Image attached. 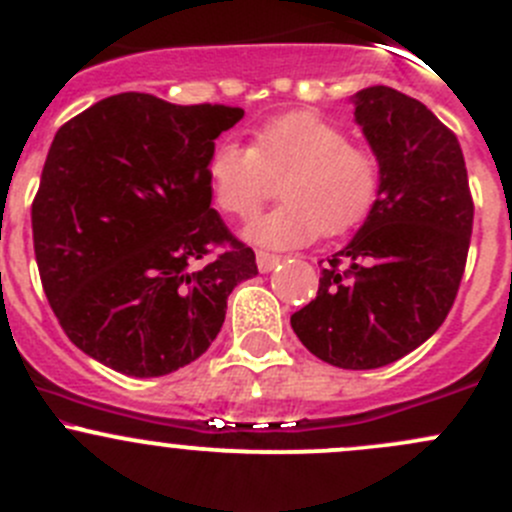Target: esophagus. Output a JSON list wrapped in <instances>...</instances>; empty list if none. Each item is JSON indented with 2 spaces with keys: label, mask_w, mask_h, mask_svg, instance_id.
Wrapping results in <instances>:
<instances>
[{
  "label": "esophagus",
  "mask_w": 512,
  "mask_h": 512,
  "mask_svg": "<svg viewBox=\"0 0 512 512\" xmlns=\"http://www.w3.org/2000/svg\"><path fill=\"white\" fill-rule=\"evenodd\" d=\"M280 255H270V252H257V270L260 272H272L277 265H280Z\"/></svg>",
  "instance_id": "esophagus-1"
}]
</instances>
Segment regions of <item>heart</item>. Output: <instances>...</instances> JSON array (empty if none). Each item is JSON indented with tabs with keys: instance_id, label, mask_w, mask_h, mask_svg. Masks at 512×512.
<instances>
[{
	"instance_id": "1",
	"label": "heart",
	"mask_w": 512,
	"mask_h": 512,
	"mask_svg": "<svg viewBox=\"0 0 512 512\" xmlns=\"http://www.w3.org/2000/svg\"><path fill=\"white\" fill-rule=\"evenodd\" d=\"M213 203L232 218H252L265 203L270 180L282 178L285 203L247 227V240L289 250L322 232L344 235L364 223L381 188V165L366 148L352 146L344 128L294 111L265 123L252 136V148L223 138L208 158Z\"/></svg>"
}]
</instances>
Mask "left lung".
I'll return each instance as SVG.
<instances>
[{"mask_svg":"<svg viewBox=\"0 0 512 512\" xmlns=\"http://www.w3.org/2000/svg\"><path fill=\"white\" fill-rule=\"evenodd\" d=\"M354 121L381 165L364 225L292 314L299 342L339 369H379L421 347L451 312L466 270L473 200L458 138L416 98L369 86Z\"/></svg>","mask_w":512,"mask_h":512,"instance_id":"obj_1","label":"left lung"}]
</instances>
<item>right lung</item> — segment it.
Instances as JSON below:
<instances>
[{"label":"right lung","mask_w":512,"mask_h":512,"mask_svg":"<svg viewBox=\"0 0 512 512\" xmlns=\"http://www.w3.org/2000/svg\"><path fill=\"white\" fill-rule=\"evenodd\" d=\"M242 116L128 91L56 131L32 205L36 265L66 337L108 369L148 379L203 356L230 292L257 275L205 173Z\"/></svg>","instance_id":"right-lung-1"}]
</instances>
